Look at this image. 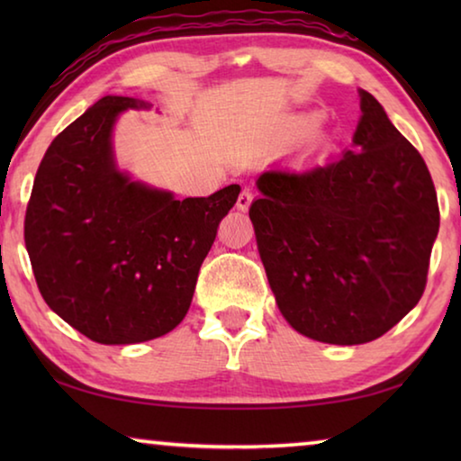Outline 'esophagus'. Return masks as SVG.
<instances>
[{
  "label": "esophagus",
  "instance_id": "esophagus-1",
  "mask_svg": "<svg viewBox=\"0 0 461 461\" xmlns=\"http://www.w3.org/2000/svg\"><path fill=\"white\" fill-rule=\"evenodd\" d=\"M252 199H254L252 189H241L240 197H238V203H236L240 212H248V207H249V203H252Z\"/></svg>",
  "mask_w": 461,
  "mask_h": 461
}]
</instances>
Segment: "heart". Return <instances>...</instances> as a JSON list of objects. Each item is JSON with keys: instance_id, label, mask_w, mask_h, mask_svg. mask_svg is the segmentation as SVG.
<instances>
[{"instance_id": "heart-1", "label": "heart", "mask_w": 461, "mask_h": 461, "mask_svg": "<svg viewBox=\"0 0 461 461\" xmlns=\"http://www.w3.org/2000/svg\"><path fill=\"white\" fill-rule=\"evenodd\" d=\"M319 118L317 115H296L291 122L286 123L285 128V138L286 140H299L305 138L307 134H311L317 128Z\"/></svg>"}]
</instances>
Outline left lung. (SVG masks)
I'll use <instances>...</instances> for the list:
<instances>
[{"instance_id": "obj_1", "label": "left lung", "mask_w": 461, "mask_h": 461, "mask_svg": "<svg viewBox=\"0 0 461 461\" xmlns=\"http://www.w3.org/2000/svg\"><path fill=\"white\" fill-rule=\"evenodd\" d=\"M352 150L307 168H270L249 205L258 252L288 325L357 346L417 305L439 231L423 156L360 89Z\"/></svg>"}]
</instances>
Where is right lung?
Here are the masks:
<instances>
[{
    "label": "right lung",
    "instance_id": "obj_1",
    "mask_svg": "<svg viewBox=\"0 0 461 461\" xmlns=\"http://www.w3.org/2000/svg\"><path fill=\"white\" fill-rule=\"evenodd\" d=\"M134 97L105 95L52 140L30 194L24 240L54 313L97 343L173 331L240 185L178 201L118 168L113 126Z\"/></svg>",
    "mask_w": 461,
    "mask_h": 461
}]
</instances>
